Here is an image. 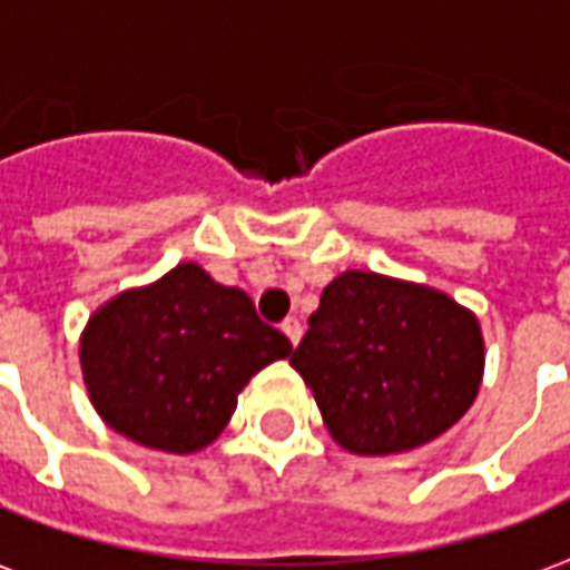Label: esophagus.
Segmentation results:
<instances>
[{
    "label": "esophagus",
    "instance_id": "obj_1",
    "mask_svg": "<svg viewBox=\"0 0 570 570\" xmlns=\"http://www.w3.org/2000/svg\"><path fill=\"white\" fill-rule=\"evenodd\" d=\"M282 331H285V336L291 340V346H297L301 343V336H303V325L294 318V315H288L285 322H282Z\"/></svg>",
    "mask_w": 570,
    "mask_h": 570
}]
</instances>
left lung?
I'll list each match as a JSON object with an SVG mask.
<instances>
[{
	"label": "left lung",
	"mask_w": 570,
	"mask_h": 570,
	"mask_svg": "<svg viewBox=\"0 0 570 570\" xmlns=\"http://www.w3.org/2000/svg\"><path fill=\"white\" fill-rule=\"evenodd\" d=\"M291 367L340 446L389 455L468 413L483 380V334L440 291L348 269L322 291Z\"/></svg>",
	"instance_id": "left-lung-1"
}]
</instances>
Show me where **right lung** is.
<instances>
[{
    "mask_svg": "<svg viewBox=\"0 0 570 570\" xmlns=\"http://www.w3.org/2000/svg\"><path fill=\"white\" fill-rule=\"evenodd\" d=\"M288 355L291 340L261 322L252 297L197 264L124 291L81 336V371L99 416L164 452L209 446L245 382Z\"/></svg>",
    "mask_w": 570,
    "mask_h": 570,
    "instance_id": "add662e5",
    "label": "right lung"
}]
</instances>
